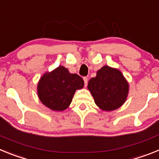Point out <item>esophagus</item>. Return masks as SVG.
<instances>
[{
	"instance_id": "1",
	"label": "esophagus",
	"mask_w": 159,
	"mask_h": 159,
	"mask_svg": "<svg viewBox=\"0 0 159 159\" xmlns=\"http://www.w3.org/2000/svg\"><path fill=\"white\" fill-rule=\"evenodd\" d=\"M84 86L87 87L88 85V79L87 77H84Z\"/></svg>"
}]
</instances>
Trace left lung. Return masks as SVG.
Wrapping results in <instances>:
<instances>
[{"instance_id":"left-lung-1","label":"left lung","mask_w":159,"mask_h":159,"mask_svg":"<svg viewBox=\"0 0 159 159\" xmlns=\"http://www.w3.org/2000/svg\"><path fill=\"white\" fill-rule=\"evenodd\" d=\"M88 88L95 104L102 111L118 109L125 102L129 92V84L122 72L116 68L103 66L96 76L89 80Z\"/></svg>"}]
</instances>
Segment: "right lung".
<instances>
[{
  "label": "right lung",
  "instance_id": "right-lung-1",
  "mask_svg": "<svg viewBox=\"0 0 159 159\" xmlns=\"http://www.w3.org/2000/svg\"><path fill=\"white\" fill-rule=\"evenodd\" d=\"M83 79L71 74L64 66L44 73L37 85L39 99L52 111H62L71 104L75 91L84 88Z\"/></svg>",
  "mask_w": 159,
  "mask_h": 159
}]
</instances>
